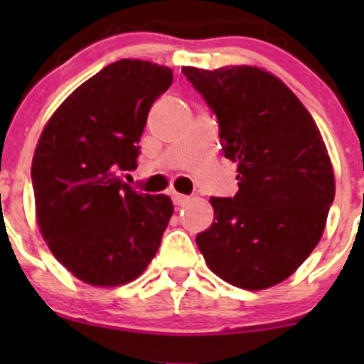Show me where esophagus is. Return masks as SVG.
I'll return each instance as SVG.
<instances>
[{"label": "esophagus", "mask_w": 364, "mask_h": 364, "mask_svg": "<svg viewBox=\"0 0 364 364\" xmlns=\"http://www.w3.org/2000/svg\"><path fill=\"white\" fill-rule=\"evenodd\" d=\"M171 198L173 202H175V205H186L189 202L188 195H180V193H173Z\"/></svg>", "instance_id": "esophagus-1"}]
</instances>
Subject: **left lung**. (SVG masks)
<instances>
[{"label": "left lung", "mask_w": 364, "mask_h": 364, "mask_svg": "<svg viewBox=\"0 0 364 364\" xmlns=\"http://www.w3.org/2000/svg\"><path fill=\"white\" fill-rule=\"evenodd\" d=\"M218 120L237 164L235 197H211L215 222L197 235L205 264L244 290L288 279L319 242L336 195L326 146L310 112L257 67H182Z\"/></svg>", "instance_id": "8db88e82"}]
</instances>
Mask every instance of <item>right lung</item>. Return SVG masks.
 Segmentation results:
<instances>
[{
  "label": "right lung",
  "instance_id": "obj_1",
  "mask_svg": "<svg viewBox=\"0 0 364 364\" xmlns=\"http://www.w3.org/2000/svg\"><path fill=\"white\" fill-rule=\"evenodd\" d=\"M171 83L169 67L114 62L82 83L41 133L31 169L38 226L87 284L131 282L159 252L171 198L136 191L120 173L136 169L151 105Z\"/></svg>",
  "mask_w": 364,
  "mask_h": 364
}]
</instances>
